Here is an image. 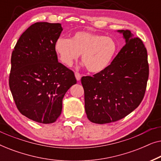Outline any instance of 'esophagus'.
I'll use <instances>...</instances> for the list:
<instances>
[{
	"instance_id": "esophagus-1",
	"label": "esophagus",
	"mask_w": 161,
	"mask_h": 161,
	"mask_svg": "<svg viewBox=\"0 0 161 161\" xmlns=\"http://www.w3.org/2000/svg\"><path fill=\"white\" fill-rule=\"evenodd\" d=\"M75 78L77 79V80H80V78H81V75L78 72H75Z\"/></svg>"
}]
</instances>
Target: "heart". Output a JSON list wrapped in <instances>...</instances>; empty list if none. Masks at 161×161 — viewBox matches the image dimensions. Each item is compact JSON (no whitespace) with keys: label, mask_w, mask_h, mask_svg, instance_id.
<instances>
[{"label":"heart","mask_w":161,"mask_h":161,"mask_svg":"<svg viewBox=\"0 0 161 161\" xmlns=\"http://www.w3.org/2000/svg\"><path fill=\"white\" fill-rule=\"evenodd\" d=\"M55 50L64 64L72 66L81 54L88 71L99 73L107 69L119 51L116 41L110 36L88 31H78L72 39L59 37Z\"/></svg>","instance_id":"heart-1"}]
</instances>
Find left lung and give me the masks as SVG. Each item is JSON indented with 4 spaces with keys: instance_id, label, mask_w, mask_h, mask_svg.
Wrapping results in <instances>:
<instances>
[{
    "instance_id": "1",
    "label": "left lung",
    "mask_w": 161,
    "mask_h": 161,
    "mask_svg": "<svg viewBox=\"0 0 161 161\" xmlns=\"http://www.w3.org/2000/svg\"><path fill=\"white\" fill-rule=\"evenodd\" d=\"M126 44L109 67L93 76H83L85 111L96 124L120 120L133 111L144 98L149 78L147 51L142 39L129 30H120Z\"/></svg>"
}]
</instances>
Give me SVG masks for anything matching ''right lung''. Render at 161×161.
<instances>
[{
  "label": "right lung",
  "instance_id": "obj_1",
  "mask_svg": "<svg viewBox=\"0 0 161 161\" xmlns=\"http://www.w3.org/2000/svg\"><path fill=\"white\" fill-rule=\"evenodd\" d=\"M62 30L60 23L33 24L19 38L11 58L8 83L15 105L23 115L42 124L56 122L66 92L77 83L55 50Z\"/></svg>",
  "mask_w": 161,
  "mask_h": 161
}]
</instances>
